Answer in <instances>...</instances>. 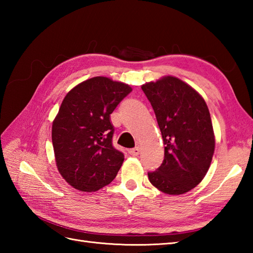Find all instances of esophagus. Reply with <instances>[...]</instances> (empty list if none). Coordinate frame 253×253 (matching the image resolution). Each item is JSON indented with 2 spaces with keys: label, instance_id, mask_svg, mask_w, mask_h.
<instances>
[{
  "label": "esophagus",
  "instance_id": "1",
  "mask_svg": "<svg viewBox=\"0 0 253 253\" xmlns=\"http://www.w3.org/2000/svg\"><path fill=\"white\" fill-rule=\"evenodd\" d=\"M128 152H129L131 155H133V157H136V155H138L139 153H140V148H139V147L132 148V149H130Z\"/></svg>",
  "mask_w": 253,
  "mask_h": 253
}]
</instances>
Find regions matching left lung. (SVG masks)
Instances as JSON below:
<instances>
[{
	"mask_svg": "<svg viewBox=\"0 0 253 253\" xmlns=\"http://www.w3.org/2000/svg\"><path fill=\"white\" fill-rule=\"evenodd\" d=\"M157 116L164 160L149 171L151 184L168 195H182L200 184L212 162L215 137L208 105L197 91L174 76L141 85Z\"/></svg>",
	"mask_w": 253,
	"mask_h": 253,
	"instance_id": "8db88e82",
	"label": "left lung"
}]
</instances>
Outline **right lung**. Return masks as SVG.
I'll list each match as a JSON object with an SVG mask.
<instances>
[{"mask_svg":"<svg viewBox=\"0 0 253 253\" xmlns=\"http://www.w3.org/2000/svg\"><path fill=\"white\" fill-rule=\"evenodd\" d=\"M131 87L98 76L74 87L64 98L52 125L55 162L75 189L96 191L115 178L124 154L112 144L111 114Z\"/></svg>","mask_w":253,"mask_h":253,"instance_id":"obj_1","label":"right lung"}]
</instances>
